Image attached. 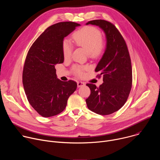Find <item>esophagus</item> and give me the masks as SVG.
Segmentation results:
<instances>
[{
	"mask_svg": "<svg viewBox=\"0 0 160 160\" xmlns=\"http://www.w3.org/2000/svg\"><path fill=\"white\" fill-rule=\"evenodd\" d=\"M83 85H85V83L84 82H80V81L77 82V86H78V87H80L83 86Z\"/></svg>",
	"mask_w": 160,
	"mask_h": 160,
	"instance_id": "1",
	"label": "esophagus"
}]
</instances>
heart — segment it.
I'll list each match as a JSON object with an SVG mask.
<instances>
[{
    "mask_svg": "<svg viewBox=\"0 0 160 160\" xmlns=\"http://www.w3.org/2000/svg\"><path fill=\"white\" fill-rule=\"evenodd\" d=\"M73 39L75 43L83 48H84L88 54L96 57L99 56L103 51L104 45L102 41V35L99 29L94 27H85L77 32L73 35ZM62 52L64 58H68L72 54V45L70 42L65 39L62 42ZM87 69V67H81L75 66L73 71L76 75L82 76L83 70Z\"/></svg>",
    "mask_w": 160,
    "mask_h": 160,
    "instance_id": "heart-1",
    "label": "heart"
}]
</instances>
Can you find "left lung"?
<instances>
[{
    "label": "left lung",
    "mask_w": 160,
    "mask_h": 160,
    "mask_svg": "<svg viewBox=\"0 0 160 160\" xmlns=\"http://www.w3.org/2000/svg\"><path fill=\"white\" fill-rule=\"evenodd\" d=\"M99 27L106 35L104 52L95 72L103 75V83L97 87L87 83L90 95L86 99L88 108L97 114L108 115L119 110L125 103L132 83L131 60L127 44L115 26L102 19L85 24Z\"/></svg>",
    "instance_id": "1"
}]
</instances>
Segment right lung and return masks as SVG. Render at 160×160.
I'll return each instance as SVG.
<instances>
[{
    "label": "right lung",
    "mask_w": 160,
    "mask_h": 160,
    "mask_svg": "<svg viewBox=\"0 0 160 160\" xmlns=\"http://www.w3.org/2000/svg\"><path fill=\"white\" fill-rule=\"evenodd\" d=\"M80 26L75 22H61L48 27L35 41L26 58L22 83L33 109L43 117L58 115L65 109L77 83L58 78L55 65L64 62V37Z\"/></svg>",
    "instance_id": "add662e5"
}]
</instances>
